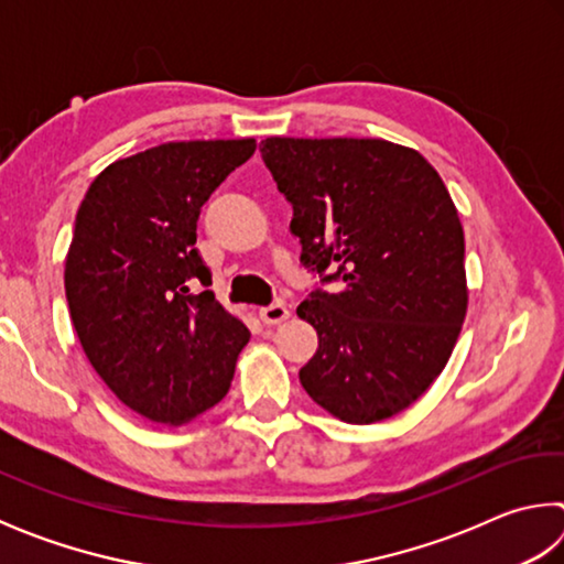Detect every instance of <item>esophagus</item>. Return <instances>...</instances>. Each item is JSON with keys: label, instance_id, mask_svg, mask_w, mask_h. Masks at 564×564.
I'll return each instance as SVG.
<instances>
[{"label": "esophagus", "instance_id": "obj_1", "mask_svg": "<svg viewBox=\"0 0 564 564\" xmlns=\"http://www.w3.org/2000/svg\"><path fill=\"white\" fill-rule=\"evenodd\" d=\"M259 316H261L263 323H269V326H275V323H283L285 318H289L291 313H289V308H285V305L279 301V303H271V305H265V308H261Z\"/></svg>", "mask_w": 564, "mask_h": 564}]
</instances>
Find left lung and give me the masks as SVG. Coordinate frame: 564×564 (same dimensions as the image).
<instances>
[{"instance_id": "1", "label": "left lung", "mask_w": 564, "mask_h": 564, "mask_svg": "<svg viewBox=\"0 0 564 564\" xmlns=\"http://www.w3.org/2000/svg\"><path fill=\"white\" fill-rule=\"evenodd\" d=\"M301 263L321 283L299 305L318 333L301 386L346 423L393 417L433 386L467 313L465 236L415 149L386 139L261 141Z\"/></svg>"}]
</instances>
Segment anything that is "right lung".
I'll return each mask as SVG.
<instances>
[{"label": "right lung", "instance_id": "right-lung-1", "mask_svg": "<svg viewBox=\"0 0 564 564\" xmlns=\"http://www.w3.org/2000/svg\"><path fill=\"white\" fill-rule=\"evenodd\" d=\"M253 151L256 139L169 141L109 164L76 212L64 265L74 330L111 393L154 423L221 403L251 338L208 291L196 221Z\"/></svg>", "mask_w": 564, "mask_h": 564}]
</instances>
